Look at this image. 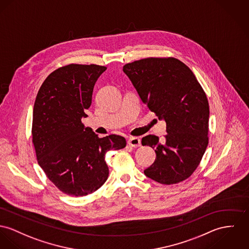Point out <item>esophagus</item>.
Listing matches in <instances>:
<instances>
[{"label":"esophagus","instance_id":"esophagus-1","mask_svg":"<svg viewBox=\"0 0 249 249\" xmlns=\"http://www.w3.org/2000/svg\"><path fill=\"white\" fill-rule=\"evenodd\" d=\"M128 144L133 148H138L141 146V140L137 137H131L128 139Z\"/></svg>","mask_w":249,"mask_h":249}]
</instances>
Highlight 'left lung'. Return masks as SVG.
Returning <instances> with one entry per match:
<instances>
[{
    "label": "left lung",
    "mask_w": 249,
    "mask_h": 249,
    "mask_svg": "<svg viewBox=\"0 0 249 249\" xmlns=\"http://www.w3.org/2000/svg\"><path fill=\"white\" fill-rule=\"evenodd\" d=\"M143 103L159 120L167 135H147L143 146L156 153L144 173L154 181L172 185L189 178L197 169L209 144L210 106L192 70L174 57H148L123 66Z\"/></svg>",
    "instance_id": "obj_1"
}]
</instances>
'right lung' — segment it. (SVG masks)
Listing matches in <instances>:
<instances>
[{"label": "right lung", "instance_id": "obj_1", "mask_svg": "<svg viewBox=\"0 0 249 249\" xmlns=\"http://www.w3.org/2000/svg\"><path fill=\"white\" fill-rule=\"evenodd\" d=\"M106 69L96 64L60 67L45 78L35 100L32 141L38 165L68 195L85 196L98 190L109 175L105 154L126 147L123 136L100 138L81 122L96 80Z\"/></svg>", "mask_w": 249, "mask_h": 249}]
</instances>
